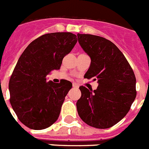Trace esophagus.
<instances>
[{
	"label": "esophagus",
	"instance_id": "esophagus-1",
	"mask_svg": "<svg viewBox=\"0 0 149 149\" xmlns=\"http://www.w3.org/2000/svg\"><path fill=\"white\" fill-rule=\"evenodd\" d=\"M72 87H73V88H78L79 87V86L77 85V84H76V83H72Z\"/></svg>",
	"mask_w": 149,
	"mask_h": 149
}]
</instances>
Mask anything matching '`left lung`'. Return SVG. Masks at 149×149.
I'll list each match as a JSON object with an SVG mask.
<instances>
[{
  "mask_svg": "<svg viewBox=\"0 0 149 149\" xmlns=\"http://www.w3.org/2000/svg\"><path fill=\"white\" fill-rule=\"evenodd\" d=\"M91 63L84 78L97 81V89L80 86L77 112L87 125L97 129L113 126L126 116L136 97V79L126 58L114 43L91 34H77Z\"/></svg>",
  "mask_w": 149,
  "mask_h": 149,
  "instance_id": "obj_1",
  "label": "left lung"
}]
</instances>
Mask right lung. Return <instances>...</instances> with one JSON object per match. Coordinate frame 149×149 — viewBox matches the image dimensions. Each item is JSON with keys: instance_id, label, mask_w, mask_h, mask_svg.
Listing matches in <instances>:
<instances>
[{"instance_id": "1", "label": "right lung", "mask_w": 149, "mask_h": 149, "mask_svg": "<svg viewBox=\"0 0 149 149\" xmlns=\"http://www.w3.org/2000/svg\"><path fill=\"white\" fill-rule=\"evenodd\" d=\"M72 33L42 35L24 49L9 81L10 102L18 119L34 130L48 128L57 120L65 97L72 88L66 79L47 82V76L60 70L63 57L77 42Z\"/></svg>"}]
</instances>
